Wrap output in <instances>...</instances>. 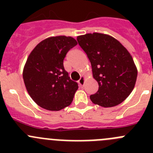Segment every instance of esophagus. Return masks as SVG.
<instances>
[{
    "instance_id": "esophagus-1",
    "label": "esophagus",
    "mask_w": 153,
    "mask_h": 153,
    "mask_svg": "<svg viewBox=\"0 0 153 153\" xmlns=\"http://www.w3.org/2000/svg\"><path fill=\"white\" fill-rule=\"evenodd\" d=\"M84 82H85V76H82L80 77V79H79V81H78V83H79V86H83V85H84Z\"/></svg>"
}]
</instances>
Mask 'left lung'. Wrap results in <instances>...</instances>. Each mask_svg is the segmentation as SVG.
Instances as JSON below:
<instances>
[{"instance_id":"8db88e82","label":"left lung","mask_w":153,"mask_h":153,"mask_svg":"<svg viewBox=\"0 0 153 153\" xmlns=\"http://www.w3.org/2000/svg\"><path fill=\"white\" fill-rule=\"evenodd\" d=\"M78 44L91 63L99 90L90 96L93 103L113 107L123 102L134 88L137 69L129 51L117 39L100 33L78 36Z\"/></svg>"}]
</instances>
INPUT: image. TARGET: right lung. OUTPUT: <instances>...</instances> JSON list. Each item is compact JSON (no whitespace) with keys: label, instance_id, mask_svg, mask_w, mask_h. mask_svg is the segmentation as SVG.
<instances>
[{"label":"right lung","instance_id":"1","mask_svg":"<svg viewBox=\"0 0 153 153\" xmlns=\"http://www.w3.org/2000/svg\"><path fill=\"white\" fill-rule=\"evenodd\" d=\"M76 44L71 36H51L42 40L30 53L23 79L29 95L40 107L58 111L72 102L78 84L64 70L63 60Z\"/></svg>","mask_w":153,"mask_h":153}]
</instances>
